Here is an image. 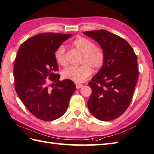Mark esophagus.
Returning a JSON list of instances; mask_svg holds the SVG:
<instances>
[{
    "label": "esophagus",
    "instance_id": "34e87169",
    "mask_svg": "<svg viewBox=\"0 0 154 154\" xmlns=\"http://www.w3.org/2000/svg\"><path fill=\"white\" fill-rule=\"evenodd\" d=\"M76 88H80L82 87V85H80V84H76Z\"/></svg>",
    "mask_w": 154,
    "mask_h": 154
}]
</instances>
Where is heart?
<instances>
[{"mask_svg":"<svg viewBox=\"0 0 154 154\" xmlns=\"http://www.w3.org/2000/svg\"><path fill=\"white\" fill-rule=\"evenodd\" d=\"M72 46L82 54L81 65L79 67H71L62 72V76L74 82L81 83L87 80L92 74V69H100L104 64L105 56L102 48L95 46L91 40L80 37L72 42ZM55 59L62 66L67 64L64 46L60 45L55 52Z\"/></svg>","mask_w":154,"mask_h":154,"instance_id":"heart-1","label":"heart"}]
</instances>
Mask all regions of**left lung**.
Listing matches in <instances>:
<instances>
[{"mask_svg": "<svg viewBox=\"0 0 154 154\" xmlns=\"http://www.w3.org/2000/svg\"><path fill=\"white\" fill-rule=\"evenodd\" d=\"M97 42L104 52V64L88 83L92 93L89 111L98 120L118 118L129 106L138 79L137 57L129 43L106 30L83 33Z\"/></svg>", "mask_w": 154, "mask_h": 154, "instance_id": "8db88e82", "label": "left lung"}]
</instances>
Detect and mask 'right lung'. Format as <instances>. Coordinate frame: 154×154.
<instances>
[{
	"mask_svg": "<svg viewBox=\"0 0 154 154\" xmlns=\"http://www.w3.org/2000/svg\"><path fill=\"white\" fill-rule=\"evenodd\" d=\"M72 34L43 33L26 40L17 51L14 64V88L32 115L54 121L64 114L76 90L72 81H60L55 52ZM49 78L52 83L47 84Z\"/></svg>",
	"mask_w": 154,
	"mask_h": 154,
	"instance_id": "right-lung-1",
	"label": "right lung"
}]
</instances>
